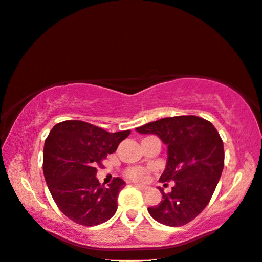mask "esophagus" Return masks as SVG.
<instances>
[{
	"label": "esophagus",
	"instance_id": "1",
	"mask_svg": "<svg viewBox=\"0 0 262 262\" xmlns=\"http://www.w3.org/2000/svg\"><path fill=\"white\" fill-rule=\"evenodd\" d=\"M135 187H138V188L139 189H141V190H146L147 188H146V186H142V185H139V183H135V185H134Z\"/></svg>",
	"mask_w": 262,
	"mask_h": 262
}]
</instances>
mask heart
I'll list each match as a JSON object with an SVG mask.
<instances>
[{
  "label": "heart",
  "instance_id": "obj_1",
  "mask_svg": "<svg viewBox=\"0 0 262 262\" xmlns=\"http://www.w3.org/2000/svg\"><path fill=\"white\" fill-rule=\"evenodd\" d=\"M148 174L149 171L143 167H133L126 170V177L135 182H143L148 178Z\"/></svg>",
  "mask_w": 262,
  "mask_h": 262
}]
</instances>
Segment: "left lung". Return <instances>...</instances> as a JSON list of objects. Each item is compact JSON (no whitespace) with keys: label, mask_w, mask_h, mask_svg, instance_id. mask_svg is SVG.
<instances>
[{"label":"left lung","mask_w":262,"mask_h":262,"mask_svg":"<svg viewBox=\"0 0 262 262\" xmlns=\"http://www.w3.org/2000/svg\"><path fill=\"white\" fill-rule=\"evenodd\" d=\"M155 134L168 148L160 182H174L159 205L148 207L160 224L179 227L194 220L212 198L225 163L224 142L209 121L195 115L165 118L136 128ZM167 185V183H166Z\"/></svg>","instance_id":"left-lung-1"}]
</instances>
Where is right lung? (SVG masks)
I'll use <instances>...</instances> for the list:
<instances>
[{"mask_svg": "<svg viewBox=\"0 0 262 262\" xmlns=\"http://www.w3.org/2000/svg\"><path fill=\"white\" fill-rule=\"evenodd\" d=\"M129 134L109 133L79 120L63 121L50 130L43 148L45 179L55 204L70 220L96 226L114 215L126 182L115 178L104 187L95 177L96 168Z\"/></svg>", "mask_w": 262, "mask_h": 262, "instance_id": "obj_1", "label": "right lung"}]
</instances>
